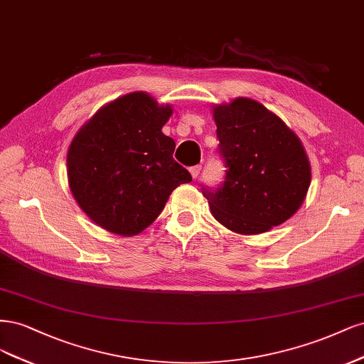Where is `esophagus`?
<instances>
[{"instance_id":"34e87169","label":"esophagus","mask_w":364,"mask_h":364,"mask_svg":"<svg viewBox=\"0 0 364 364\" xmlns=\"http://www.w3.org/2000/svg\"><path fill=\"white\" fill-rule=\"evenodd\" d=\"M199 171H201V166L199 165H196V166H192L191 168V175H192V178H196L198 175H199Z\"/></svg>"}]
</instances>
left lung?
<instances>
[{"instance_id": "1", "label": "left lung", "mask_w": 364, "mask_h": 364, "mask_svg": "<svg viewBox=\"0 0 364 364\" xmlns=\"http://www.w3.org/2000/svg\"><path fill=\"white\" fill-rule=\"evenodd\" d=\"M219 151L228 168L218 191L204 189L210 212L225 228L252 236L290 219L311 183L301 139L255 100L213 105Z\"/></svg>"}]
</instances>
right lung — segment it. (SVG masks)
I'll use <instances>...</instances> for the list:
<instances>
[{
	"label": "right lung",
	"mask_w": 364,
	"mask_h": 364,
	"mask_svg": "<svg viewBox=\"0 0 364 364\" xmlns=\"http://www.w3.org/2000/svg\"><path fill=\"white\" fill-rule=\"evenodd\" d=\"M172 112L146 92H132L104 104L74 136L69 189L102 230L136 236L157 219L173 189L192 181L172 157L173 139L161 133Z\"/></svg>",
	"instance_id": "right-lung-1"
}]
</instances>
